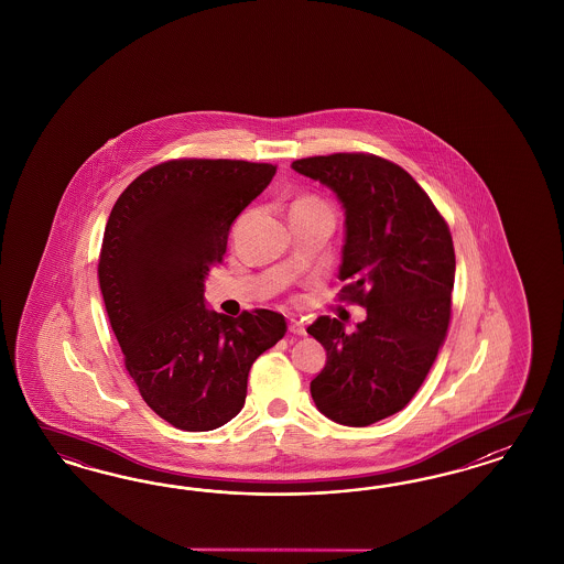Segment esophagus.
<instances>
[{"mask_svg": "<svg viewBox=\"0 0 564 564\" xmlns=\"http://www.w3.org/2000/svg\"><path fill=\"white\" fill-rule=\"evenodd\" d=\"M290 333H293V335H306V326H304L302 321H297V318H291Z\"/></svg>", "mask_w": 564, "mask_h": 564, "instance_id": "obj_1", "label": "esophagus"}]
</instances>
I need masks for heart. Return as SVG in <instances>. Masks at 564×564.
I'll use <instances>...</instances> for the list:
<instances>
[{
  "label": "heart",
  "instance_id": "heart-1",
  "mask_svg": "<svg viewBox=\"0 0 564 564\" xmlns=\"http://www.w3.org/2000/svg\"><path fill=\"white\" fill-rule=\"evenodd\" d=\"M297 203H318V200H314V198H304V200H297Z\"/></svg>",
  "mask_w": 564,
  "mask_h": 564
}]
</instances>
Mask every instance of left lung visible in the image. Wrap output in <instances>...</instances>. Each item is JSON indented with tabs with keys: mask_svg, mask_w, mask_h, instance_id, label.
Returning <instances> with one entry per match:
<instances>
[{
	"mask_svg": "<svg viewBox=\"0 0 564 564\" xmlns=\"http://www.w3.org/2000/svg\"><path fill=\"white\" fill-rule=\"evenodd\" d=\"M291 167L341 200L339 279L347 285L339 297L368 314L354 333L328 316L307 326L326 349L310 393L333 422L370 426L410 403L443 347L455 285L453 238L420 184L382 156H307Z\"/></svg>",
	"mask_w": 564,
	"mask_h": 564,
	"instance_id": "1",
	"label": "left lung"
}]
</instances>
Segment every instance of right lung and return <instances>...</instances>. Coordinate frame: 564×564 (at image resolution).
Listing matches in <instances>:
<instances>
[{
	"label": "right lung",
	"mask_w": 564,
	"mask_h": 564,
	"mask_svg": "<svg viewBox=\"0 0 564 564\" xmlns=\"http://www.w3.org/2000/svg\"><path fill=\"white\" fill-rule=\"evenodd\" d=\"M271 163L173 159L121 192L99 254V285L126 370L171 426L206 432L246 401L248 372L283 339L273 310L238 318L205 306V276L221 262L231 223L273 180Z\"/></svg>",
	"instance_id": "add662e5"
}]
</instances>
